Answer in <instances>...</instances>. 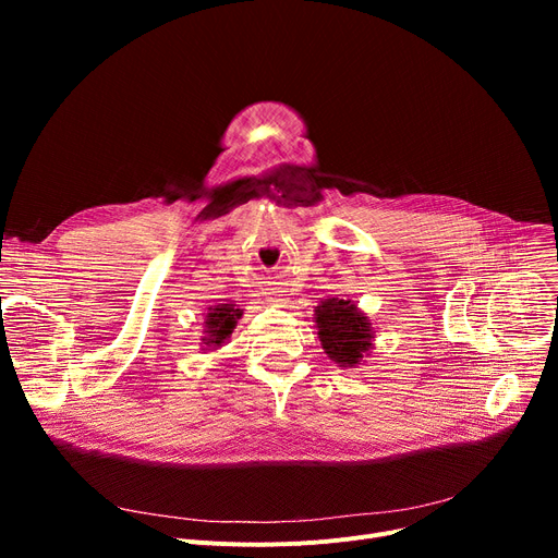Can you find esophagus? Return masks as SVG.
I'll return each mask as SVG.
<instances>
[{"label":"esophagus","instance_id":"esophagus-1","mask_svg":"<svg viewBox=\"0 0 558 558\" xmlns=\"http://www.w3.org/2000/svg\"><path fill=\"white\" fill-rule=\"evenodd\" d=\"M267 299H269V303H274L276 307H284L289 301H287V296L282 294L280 289H269V294H267Z\"/></svg>","mask_w":558,"mask_h":558}]
</instances>
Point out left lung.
I'll use <instances>...</instances> for the list:
<instances>
[{
  "mask_svg": "<svg viewBox=\"0 0 558 558\" xmlns=\"http://www.w3.org/2000/svg\"><path fill=\"white\" fill-rule=\"evenodd\" d=\"M314 324L320 348L341 368H355L375 348L371 318L345 299H324L314 307Z\"/></svg>",
  "mask_w": 558,
  "mask_h": 558,
  "instance_id": "8db88e82",
  "label": "left lung"
}]
</instances>
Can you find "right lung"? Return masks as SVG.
I'll return each mask as SVG.
<instances>
[{"mask_svg": "<svg viewBox=\"0 0 558 558\" xmlns=\"http://www.w3.org/2000/svg\"><path fill=\"white\" fill-rule=\"evenodd\" d=\"M242 316H244V310L232 303H219L208 307L203 320V337H201L203 350L221 348L230 339L232 330L238 328V320Z\"/></svg>", "mask_w": 558, "mask_h": 558, "instance_id": "right-lung-1", "label": "right lung"}]
</instances>
